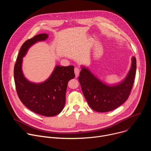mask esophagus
<instances>
[{"mask_svg":"<svg viewBox=\"0 0 151 151\" xmlns=\"http://www.w3.org/2000/svg\"><path fill=\"white\" fill-rule=\"evenodd\" d=\"M74 72H75V76L76 78L78 77V76L79 75V72H80V69L78 68H75L74 69Z\"/></svg>","mask_w":151,"mask_h":151,"instance_id":"34e87169","label":"esophagus"}]
</instances>
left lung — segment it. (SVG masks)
Wrapping results in <instances>:
<instances>
[{
  "label": "left lung",
  "instance_id": "1",
  "mask_svg": "<svg viewBox=\"0 0 151 151\" xmlns=\"http://www.w3.org/2000/svg\"><path fill=\"white\" fill-rule=\"evenodd\" d=\"M136 72V59L132 58V66L125 80L109 87L82 67L78 80L83 96L91 108L99 112L111 111L123 104L130 94Z\"/></svg>",
  "mask_w": 151,
  "mask_h": 151
}]
</instances>
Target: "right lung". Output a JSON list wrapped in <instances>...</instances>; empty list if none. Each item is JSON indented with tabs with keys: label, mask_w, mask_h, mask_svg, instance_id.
<instances>
[{
	"label": "right lung",
	"mask_w": 151,
	"mask_h": 151,
	"mask_svg": "<svg viewBox=\"0 0 151 151\" xmlns=\"http://www.w3.org/2000/svg\"><path fill=\"white\" fill-rule=\"evenodd\" d=\"M47 37L48 35L42 33L24 43L15 64L14 76L18 96L23 104L35 113L53 116L60 114L65 104L68 82L75 76L73 66H56L48 80L38 84L28 81L21 70L22 58L29 48L37 41Z\"/></svg>",
	"instance_id": "add662e5"
}]
</instances>
